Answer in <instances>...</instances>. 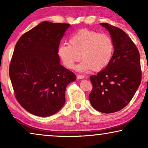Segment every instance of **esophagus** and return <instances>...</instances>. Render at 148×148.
Masks as SVG:
<instances>
[{
	"mask_svg": "<svg viewBox=\"0 0 148 148\" xmlns=\"http://www.w3.org/2000/svg\"><path fill=\"white\" fill-rule=\"evenodd\" d=\"M85 77L84 75H77V79H84Z\"/></svg>",
	"mask_w": 148,
	"mask_h": 148,
	"instance_id": "obj_1",
	"label": "esophagus"
}]
</instances>
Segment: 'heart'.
Returning <instances> with one entry per match:
<instances>
[{
    "instance_id": "obj_1",
    "label": "heart",
    "mask_w": 148,
    "mask_h": 148,
    "mask_svg": "<svg viewBox=\"0 0 148 148\" xmlns=\"http://www.w3.org/2000/svg\"><path fill=\"white\" fill-rule=\"evenodd\" d=\"M114 52V44L110 36L87 29L73 34L69 44H61L58 48V54L62 63L70 69L82 55L83 60L76 66L79 72L103 70L110 64Z\"/></svg>"
}]
</instances>
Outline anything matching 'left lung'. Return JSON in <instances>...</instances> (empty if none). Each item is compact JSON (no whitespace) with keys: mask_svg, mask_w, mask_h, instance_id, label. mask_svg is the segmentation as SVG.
<instances>
[{"mask_svg":"<svg viewBox=\"0 0 148 148\" xmlns=\"http://www.w3.org/2000/svg\"><path fill=\"white\" fill-rule=\"evenodd\" d=\"M110 33L114 52L110 64L90 76L93 88L89 95L93 108L103 113H113L125 108L140 85V56L136 46L120 28L100 23Z\"/></svg>","mask_w":148,"mask_h":148,"instance_id":"1","label":"left lung"}]
</instances>
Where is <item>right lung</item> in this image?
I'll use <instances>...</instances> for the list:
<instances>
[{
	"instance_id": "right-lung-1",
	"label": "right lung",
	"mask_w": 148,
	"mask_h": 148,
	"mask_svg": "<svg viewBox=\"0 0 148 148\" xmlns=\"http://www.w3.org/2000/svg\"><path fill=\"white\" fill-rule=\"evenodd\" d=\"M68 23L43 21L18 40L9 66L15 98L27 112L49 116L65 103V90L76 79L60 64L58 48Z\"/></svg>"
}]
</instances>
